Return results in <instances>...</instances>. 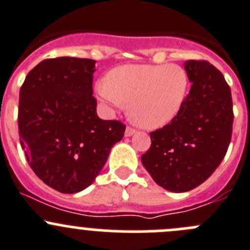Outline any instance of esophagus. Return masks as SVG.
<instances>
[{
	"instance_id": "obj_1",
	"label": "esophagus",
	"mask_w": 250,
	"mask_h": 250,
	"mask_svg": "<svg viewBox=\"0 0 250 250\" xmlns=\"http://www.w3.org/2000/svg\"><path fill=\"white\" fill-rule=\"evenodd\" d=\"M135 132H136V130H135L134 127L127 126L126 130H125V136H132V135H134Z\"/></svg>"
}]
</instances>
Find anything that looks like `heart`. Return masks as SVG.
I'll use <instances>...</instances> for the list:
<instances>
[{
    "label": "heart",
    "mask_w": 250,
    "mask_h": 250,
    "mask_svg": "<svg viewBox=\"0 0 250 250\" xmlns=\"http://www.w3.org/2000/svg\"><path fill=\"white\" fill-rule=\"evenodd\" d=\"M190 81L182 66L124 65L97 82L99 98L114 108L129 104V116L145 129H159L182 111Z\"/></svg>",
    "instance_id": "obj_1"
}]
</instances>
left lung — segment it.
<instances>
[{
    "instance_id": "1",
    "label": "left lung",
    "mask_w": 250,
    "mask_h": 250,
    "mask_svg": "<svg viewBox=\"0 0 250 250\" xmlns=\"http://www.w3.org/2000/svg\"><path fill=\"white\" fill-rule=\"evenodd\" d=\"M191 88L182 111L162 129L149 132L142 165L159 187L184 192L199 187L220 166L233 125L230 88L205 60L184 63Z\"/></svg>"
}]
</instances>
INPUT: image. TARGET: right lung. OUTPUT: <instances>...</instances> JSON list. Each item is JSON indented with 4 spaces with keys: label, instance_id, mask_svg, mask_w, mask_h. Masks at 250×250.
<instances>
[{
    "label": "right lung",
    "instance_id": "add662e5",
    "mask_svg": "<svg viewBox=\"0 0 250 250\" xmlns=\"http://www.w3.org/2000/svg\"><path fill=\"white\" fill-rule=\"evenodd\" d=\"M94 65L91 59H46L20 91L18 129L28 163L45 184L65 194L93 183L126 129L97 115Z\"/></svg>",
    "mask_w": 250,
    "mask_h": 250
}]
</instances>
